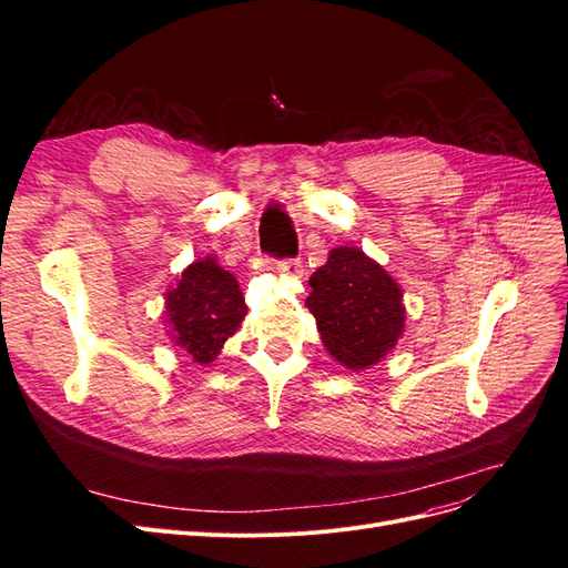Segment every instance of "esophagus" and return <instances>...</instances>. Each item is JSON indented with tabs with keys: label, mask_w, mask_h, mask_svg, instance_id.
<instances>
[{
	"label": "esophagus",
	"mask_w": 568,
	"mask_h": 568,
	"mask_svg": "<svg viewBox=\"0 0 568 568\" xmlns=\"http://www.w3.org/2000/svg\"><path fill=\"white\" fill-rule=\"evenodd\" d=\"M277 272L282 274V277H288V280H301L303 277V263L298 261V257H286V261L277 263Z\"/></svg>",
	"instance_id": "esophagus-1"
}]
</instances>
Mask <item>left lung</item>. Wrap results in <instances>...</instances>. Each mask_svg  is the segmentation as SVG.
Here are the masks:
<instances>
[{"label":"left lung","mask_w":568,"mask_h":568,"mask_svg":"<svg viewBox=\"0 0 568 568\" xmlns=\"http://www.w3.org/2000/svg\"><path fill=\"white\" fill-rule=\"evenodd\" d=\"M307 311L324 348L343 367L367 369L398 343L405 326L403 291L359 248L338 246L311 277Z\"/></svg>","instance_id":"8db88e82"}]
</instances>
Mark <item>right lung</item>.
I'll return each instance as SVG.
<instances>
[{"label": "right lung", "mask_w": 568, "mask_h": 568, "mask_svg": "<svg viewBox=\"0 0 568 568\" xmlns=\"http://www.w3.org/2000/svg\"><path fill=\"white\" fill-rule=\"evenodd\" d=\"M246 311L234 274L222 270L215 257L189 265L178 286L168 288L165 294L170 338L199 365L213 363L246 317Z\"/></svg>", "instance_id": "add662e5"}]
</instances>
